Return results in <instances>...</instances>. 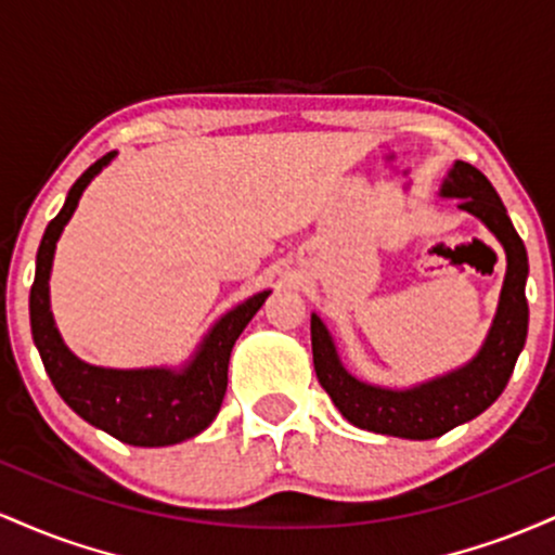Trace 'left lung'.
I'll return each instance as SVG.
<instances>
[{"label": "left lung", "mask_w": 555, "mask_h": 555, "mask_svg": "<svg viewBox=\"0 0 555 555\" xmlns=\"http://www.w3.org/2000/svg\"><path fill=\"white\" fill-rule=\"evenodd\" d=\"M441 195L460 197V208L477 216L506 250L508 266L499 313L486 344L469 365L406 391L362 384L344 371L326 326L321 318L313 315L310 339H313L315 375L341 415L358 428L384 433V436L415 438V441L443 436L486 412L501 397L525 347L527 321H530L525 284L530 266H527L525 242L508 219L499 193L480 169L467 162H456L449 171V180L443 182Z\"/></svg>", "instance_id": "1"}]
</instances>
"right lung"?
Listing matches in <instances>:
<instances>
[{
  "label": "right lung",
  "mask_w": 555,
  "mask_h": 555,
  "mask_svg": "<svg viewBox=\"0 0 555 555\" xmlns=\"http://www.w3.org/2000/svg\"><path fill=\"white\" fill-rule=\"evenodd\" d=\"M114 158L101 156L91 164L78 182L69 188L62 211L49 221L36 256V279L30 286V331L41 354L43 367L62 399L82 420L106 430L117 441L130 446H171L193 438L211 425L227 393L229 354L234 341L258 313L269 292H258L237 305L211 328L182 371H109L75 358L62 344L49 310V273L56 240L69 221L86 184Z\"/></svg>",
  "instance_id": "obj_1"
}]
</instances>
